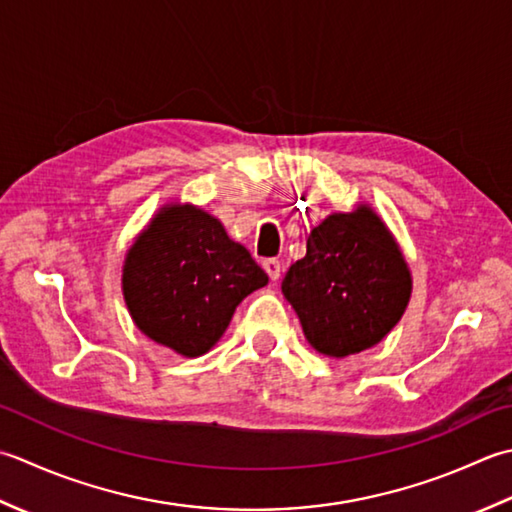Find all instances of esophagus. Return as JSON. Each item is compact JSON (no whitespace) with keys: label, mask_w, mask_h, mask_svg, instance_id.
I'll return each mask as SVG.
<instances>
[{"label":"esophagus","mask_w":512,"mask_h":512,"mask_svg":"<svg viewBox=\"0 0 512 512\" xmlns=\"http://www.w3.org/2000/svg\"><path fill=\"white\" fill-rule=\"evenodd\" d=\"M263 269L267 271V276L271 280H278L280 278V271H283V267H280V260H276V258L263 260Z\"/></svg>","instance_id":"obj_1"}]
</instances>
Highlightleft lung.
Wrapping results in <instances>:
<instances>
[{
  "label": "left lung",
  "mask_w": 512,
  "mask_h": 512,
  "mask_svg": "<svg viewBox=\"0 0 512 512\" xmlns=\"http://www.w3.org/2000/svg\"><path fill=\"white\" fill-rule=\"evenodd\" d=\"M411 271L382 218L369 205L329 214L289 267L283 294L322 356L347 358L378 344L411 298Z\"/></svg>",
  "instance_id": "left-lung-1"
}]
</instances>
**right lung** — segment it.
Returning <instances> with one entry per match:
<instances>
[{"label":"right lung","instance_id":"right-lung-1","mask_svg":"<svg viewBox=\"0 0 512 512\" xmlns=\"http://www.w3.org/2000/svg\"><path fill=\"white\" fill-rule=\"evenodd\" d=\"M267 280L218 218L172 203L128 249L121 283L134 325L145 336L198 358L221 340L241 300Z\"/></svg>","mask_w":512,"mask_h":512}]
</instances>
